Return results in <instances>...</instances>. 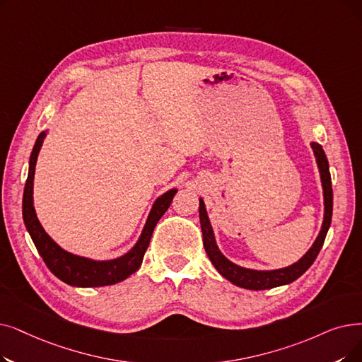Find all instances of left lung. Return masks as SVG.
<instances>
[{
	"label": "left lung",
	"instance_id": "obj_1",
	"mask_svg": "<svg viewBox=\"0 0 362 362\" xmlns=\"http://www.w3.org/2000/svg\"><path fill=\"white\" fill-rule=\"evenodd\" d=\"M310 148L313 151V155H315V161L320 170V179H321L322 195H324V218H322V225H321L318 237L315 241H313L310 248L300 259L294 262L293 264L286 266V268L259 271V269L244 268V266L230 262L222 251H220L216 243L214 230L210 223L206 204H204L202 198H199V223L202 230L204 248H206L207 256L214 268L217 269V272L228 281H230L233 286H238L247 290H269L281 286H287L290 282L296 281L298 276H302L310 268V264L315 262L320 250L324 244L328 228L332 225L333 189H332V176H329V167H328V161L322 146L317 142H312Z\"/></svg>",
	"mask_w": 362,
	"mask_h": 362
}]
</instances>
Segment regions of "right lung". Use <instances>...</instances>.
<instances>
[{"instance_id": "1", "label": "right lung", "mask_w": 362, "mask_h": 362, "mask_svg": "<svg viewBox=\"0 0 362 362\" xmlns=\"http://www.w3.org/2000/svg\"><path fill=\"white\" fill-rule=\"evenodd\" d=\"M45 136L47 130L40 133L34 149L30 152L29 171L22 202L23 222L30 238H33L38 250L40 256L47 264V268L53 272V275H56L60 281L66 282V284L72 287H103L124 281L125 278H129L132 274H134L140 268V264H142L145 251L151 243L153 228L158 223V220L163 217V214L168 210L173 197L176 195L177 189L173 187V189L164 192L153 201L152 209L146 218V223L139 235V240L125 255L109 260H94L90 257L69 253V251L62 248L50 235L44 230L34 207L35 165Z\"/></svg>"}]
</instances>
